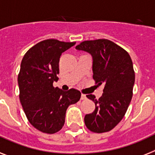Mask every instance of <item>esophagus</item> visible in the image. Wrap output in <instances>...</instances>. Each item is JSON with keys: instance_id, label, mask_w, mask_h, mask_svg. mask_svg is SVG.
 I'll use <instances>...</instances> for the list:
<instances>
[{"instance_id": "esophagus-1", "label": "esophagus", "mask_w": 155, "mask_h": 155, "mask_svg": "<svg viewBox=\"0 0 155 155\" xmlns=\"http://www.w3.org/2000/svg\"><path fill=\"white\" fill-rule=\"evenodd\" d=\"M86 99V95H85V94H81V100H85Z\"/></svg>"}]
</instances>
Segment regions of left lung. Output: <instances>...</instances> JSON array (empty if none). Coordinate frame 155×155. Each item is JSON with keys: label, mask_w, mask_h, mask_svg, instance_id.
<instances>
[{"label": "left lung", "mask_w": 155, "mask_h": 155, "mask_svg": "<svg viewBox=\"0 0 155 155\" xmlns=\"http://www.w3.org/2000/svg\"><path fill=\"white\" fill-rule=\"evenodd\" d=\"M75 48L91 54L93 79L98 85L104 84L98 100L86 95L95 103V110L85 115V126L96 133L111 131L124 118L132 98L135 72L131 57L108 39L84 41Z\"/></svg>", "instance_id": "obj_1"}]
</instances>
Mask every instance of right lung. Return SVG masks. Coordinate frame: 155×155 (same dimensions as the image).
I'll use <instances>...</instances> for the list:
<instances>
[{"instance_id": "obj_1", "label": "right lung", "mask_w": 155, "mask_h": 155, "mask_svg": "<svg viewBox=\"0 0 155 155\" xmlns=\"http://www.w3.org/2000/svg\"><path fill=\"white\" fill-rule=\"evenodd\" d=\"M76 43L46 39L27 51L18 75L20 101L24 113L34 127L47 134L62 128L66 109L81 98L80 91H63L53 86L59 74L60 56Z\"/></svg>"}]
</instances>
